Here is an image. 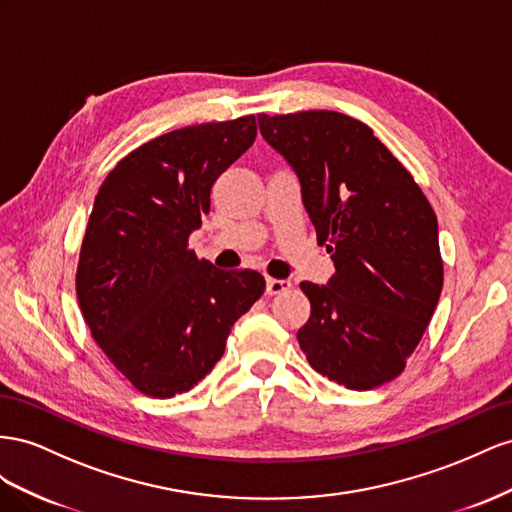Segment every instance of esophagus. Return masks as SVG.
<instances>
[{"label": "esophagus", "instance_id": "1", "mask_svg": "<svg viewBox=\"0 0 512 512\" xmlns=\"http://www.w3.org/2000/svg\"><path fill=\"white\" fill-rule=\"evenodd\" d=\"M291 289V281H285V279H268L266 281V291L268 296H279L283 294V291Z\"/></svg>", "mask_w": 512, "mask_h": 512}]
</instances>
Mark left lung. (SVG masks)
I'll list each match as a JSON object with an SVG mask.
<instances>
[{"label": "left lung", "instance_id": "8db88e82", "mask_svg": "<svg viewBox=\"0 0 512 512\" xmlns=\"http://www.w3.org/2000/svg\"><path fill=\"white\" fill-rule=\"evenodd\" d=\"M294 167L317 240L332 253L328 285L300 283L311 317L298 330L311 367L349 390L403 373L444 285L437 218L373 130L345 113L257 115Z\"/></svg>", "mask_w": 512, "mask_h": 512}]
</instances>
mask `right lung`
Wrapping results in <instances>:
<instances>
[{
    "mask_svg": "<svg viewBox=\"0 0 512 512\" xmlns=\"http://www.w3.org/2000/svg\"><path fill=\"white\" fill-rule=\"evenodd\" d=\"M255 137V115L171 130L124 156L98 188L77 298L94 341L148 397L195 388L264 294L259 272L218 270L188 251L212 184Z\"/></svg>",
    "mask_w": 512,
    "mask_h": 512,
    "instance_id": "right-lung-1",
    "label": "right lung"
}]
</instances>
